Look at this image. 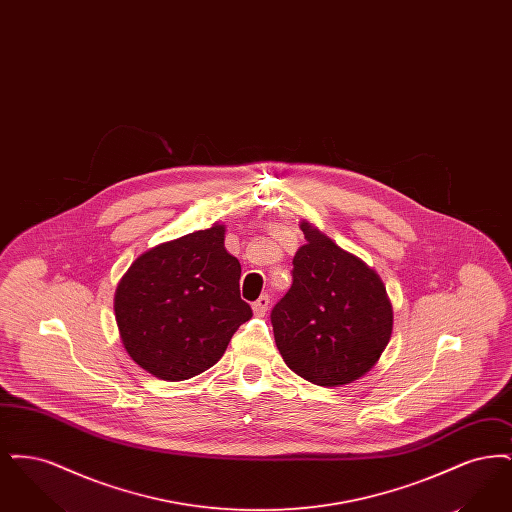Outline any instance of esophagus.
<instances>
[{
    "instance_id": "1",
    "label": "esophagus",
    "mask_w": 512,
    "mask_h": 512,
    "mask_svg": "<svg viewBox=\"0 0 512 512\" xmlns=\"http://www.w3.org/2000/svg\"><path fill=\"white\" fill-rule=\"evenodd\" d=\"M268 303H270V297H268V295H261V297L251 305V309H253V313H255L257 317H263V315L267 313Z\"/></svg>"
}]
</instances>
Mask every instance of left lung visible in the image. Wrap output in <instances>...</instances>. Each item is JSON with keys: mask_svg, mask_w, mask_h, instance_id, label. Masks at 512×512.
<instances>
[{"mask_svg": "<svg viewBox=\"0 0 512 512\" xmlns=\"http://www.w3.org/2000/svg\"><path fill=\"white\" fill-rule=\"evenodd\" d=\"M293 257V284L272 309L284 363L301 378L338 388L378 363L393 330V309L378 272L341 249L309 220Z\"/></svg>", "mask_w": 512, "mask_h": 512, "instance_id": "1", "label": "left lung"}]
</instances>
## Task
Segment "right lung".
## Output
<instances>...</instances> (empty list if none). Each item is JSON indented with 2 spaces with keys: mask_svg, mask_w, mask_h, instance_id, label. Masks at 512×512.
I'll list each match as a JSON object with an SVG mask.
<instances>
[{
  "mask_svg": "<svg viewBox=\"0 0 512 512\" xmlns=\"http://www.w3.org/2000/svg\"><path fill=\"white\" fill-rule=\"evenodd\" d=\"M215 222L136 257L115 292V320L130 359L159 380L194 378L224 355L251 318L240 261Z\"/></svg>",
  "mask_w": 512,
  "mask_h": 512,
  "instance_id": "right-lung-1",
  "label": "right lung"
}]
</instances>
